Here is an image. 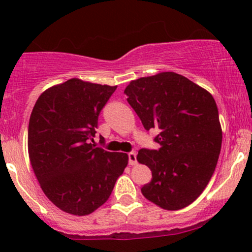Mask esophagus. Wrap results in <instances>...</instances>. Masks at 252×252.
I'll return each instance as SVG.
<instances>
[{"instance_id":"obj_1","label":"esophagus","mask_w":252,"mask_h":252,"mask_svg":"<svg viewBox=\"0 0 252 252\" xmlns=\"http://www.w3.org/2000/svg\"><path fill=\"white\" fill-rule=\"evenodd\" d=\"M128 158H129L130 166H135V164L137 163V158H136V153L135 152L128 153Z\"/></svg>"}]
</instances>
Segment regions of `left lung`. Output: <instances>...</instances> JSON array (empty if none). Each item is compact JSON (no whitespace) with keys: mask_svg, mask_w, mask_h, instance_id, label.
Wrapping results in <instances>:
<instances>
[{"mask_svg":"<svg viewBox=\"0 0 252 252\" xmlns=\"http://www.w3.org/2000/svg\"><path fill=\"white\" fill-rule=\"evenodd\" d=\"M124 94L144 129L158 130L154 141L160 148L138 150L137 161L152 170L141 192L164 210L189 206L207 186L220 154L216 100L174 72L132 80Z\"/></svg>","mask_w":252,"mask_h":252,"instance_id":"1","label":"left lung"}]
</instances>
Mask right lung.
Instances as JSON below:
<instances>
[{
    "mask_svg": "<svg viewBox=\"0 0 252 252\" xmlns=\"http://www.w3.org/2000/svg\"><path fill=\"white\" fill-rule=\"evenodd\" d=\"M116 89L72 78L46 90L34 105L31 164L43 193L63 212L86 216L102 206L128 164L124 153L94 144L98 116Z\"/></svg>",
    "mask_w": 252,
    "mask_h": 252,
    "instance_id": "1",
    "label": "right lung"
}]
</instances>
